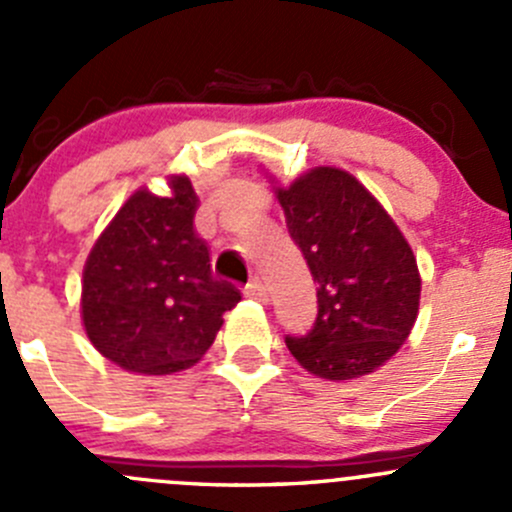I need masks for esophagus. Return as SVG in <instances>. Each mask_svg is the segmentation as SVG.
Here are the masks:
<instances>
[{"label": "esophagus", "mask_w": 512, "mask_h": 512, "mask_svg": "<svg viewBox=\"0 0 512 512\" xmlns=\"http://www.w3.org/2000/svg\"><path fill=\"white\" fill-rule=\"evenodd\" d=\"M245 294L247 297L257 299V302H267V287L262 285V280H252L250 285L245 287Z\"/></svg>", "instance_id": "34e87169"}]
</instances>
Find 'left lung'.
Returning <instances> with one entry per match:
<instances>
[{
	"label": "left lung",
	"instance_id": "8db88e82",
	"mask_svg": "<svg viewBox=\"0 0 512 512\" xmlns=\"http://www.w3.org/2000/svg\"><path fill=\"white\" fill-rule=\"evenodd\" d=\"M287 230L317 282V319L285 337L294 359L329 381L379 369L409 339L421 299L411 245L379 200L342 168H314L275 190Z\"/></svg>",
	"mask_w": 512,
	"mask_h": 512
}]
</instances>
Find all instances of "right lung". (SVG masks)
Instances as JSON below:
<instances>
[{
    "label": "right lung",
    "mask_w": 512,
    "mask_h": 512,
    "mask_svg": "<svg viewBox=\"0 0 512 512\" xmlns=\"http://www.w3.org/2000/svg\"><path fill=\"white\" fill-rule=\"evenodd\" d=\"M195 210L198 195L185 175L170 178L168 198L136 190L86 260V337L121 369L151 376L188 369L240 302V289L213 277Z\"/></svg>",
    "instance_id": "add662e5"
}]
</instances>
